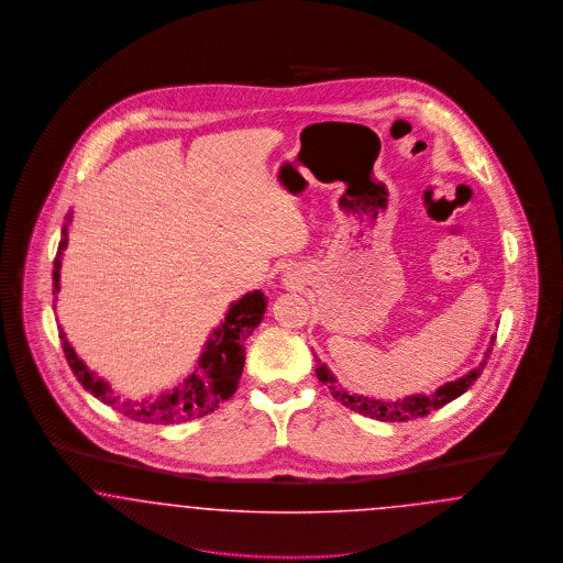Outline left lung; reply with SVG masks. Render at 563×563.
Here are the masks:
<instances>
[{"label":"left lung","mask_w":563,"mask_h":563,"mask_svg":"<svg viewBox=\"0 0 563 563\" xmlns=\"http://www.w3.org/2000/svg\"><path fill=\"white\" fill-rule=\"evenodd\" d=\"M492 349H494V340H492L489 349L485 352V356H489ZM485 363L487 361H483L482 365L477 369H473L471 374L464 375V377H460L455 382H450L445 386H441L439 390H434V395H429V397L427 395L407 397L402 401H377V399H367L363 395L349 393V390H344L342 386L335 384V377L331 375V372L324 365L317 369V375H319L322 384L329 388L333 399L342 402V405H346L352 411H358L363 416H369V418L382 420V422H407V420H413V418H424V416H429L430 411H434V409L454 401L460 395H464L473 386V382L482 375L483 369H485Z\"/></svg>","instance_id":"8db88e82"}]
</instances>
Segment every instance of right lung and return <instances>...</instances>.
I'll return each mask as SVG.
<instances>
[{"label":"right lung","instance_id":"add662e5","mask_svg":"<svg viewBox=\"0 0 563 563\" xmlns=\"http://www.w3.org/2000/svg\"><path fill=\"white\" fill-rule=\"evenodd\" d=\"M67 228H69V217L63 225L58 251L54 257L53 294L58 291L60 255H63V249L67 246ZM266 306H268V297L260 289L244 295L236 303H232V308L225 314V321L214 329L194 374L189 375L184 384H179L173 393H164L158 399L129 401V399L115 397L103 379L88 372V367L81 363L78 354L65 340V333H60L63 352L78 382L99 401L115 407L120 413L133 418L136 422L179 424L194 418L209 416L221 402L228 401L236 393L242 367H244V342L251 335V331L264 319Z\"/></svg>","mask_w":563,"mask_h":563}]
</instances>
